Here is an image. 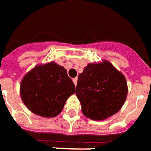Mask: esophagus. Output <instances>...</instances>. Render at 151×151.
Wrapping results in <instances>:
<instances>
[{
  "label": "esophagus",
  "instance_id": "esophagus-1",
  "mask_svg": "<svg viewBox=\"0 0 151 151\" xmlns=\"http://www.w3.org/2000/svg\"><path fill=\"white\" fill-rule=\"evenodd\" d=\"M73 83H74V85L77 86V83H78V78H73Z\"/></svg>",
  "mask_w": 151,
  "mask_h": 151
}]
</instances>
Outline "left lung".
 I'll list each match as a JSON object with an SVG mask.
<instances>
[{
  "instance_id": "obj_1",
  "label": "left lung",
  "mask_w": 151,
  "mask_h": 151,
  "mask_svg": "<svg viewBox=\"0 0 151 151\" xmlns=\"http://www.w3.org/2000/svg\"><path fill=\"white\" fill-rule=\"evenodd\" d=\"M75 94L83 115L104 120L120 111L128 95L124 76L106 60L86 66L78 78Z\"/></svg>"
}]
</instances>
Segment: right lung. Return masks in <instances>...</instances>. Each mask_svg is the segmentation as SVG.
Segmentation results:
<instances>
[{"label": "right lung", "instance_id": "add662e5", "mask_svg": "<svg viewBox=\"0 0 151 151\" xmlns=\"http://www.w3.org/2000/svg\"><path fill=\"white\" fill-rule=\"evenodd\" d=\"M74 92L75 86L66 69L54 61L35 66L20 84V95L26 107L47 118L58 116Z\"/></svg>", "mask_w": 151, "mask_h": 151}]
</instances>
